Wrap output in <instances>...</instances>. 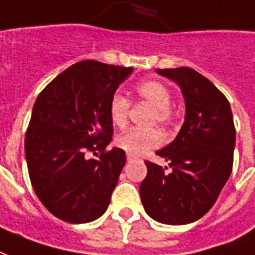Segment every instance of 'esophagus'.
<instances>
[{
  "label": "esophagus",
  "mask_w": 255,
  "mask_h": 255,
  "mask_svg": "<svg viewBox=\"0 0 255 255\" xmlns=\"http://www.w3.org/2000/svg\"><path fill=\"white\" fill-rule=\"evenodd\" d=\"M136 157H133V155H128V162H130V161H133Z\"/></svg>",
  "instance_id": "esophagus-1"
}]
</instances>
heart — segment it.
I'll list each match as a JSON object with an SVG mask.
<instances>
[{"mask_svg": "<svg viewBox=\"0 0 255 255\" xmlns=\"http://www.w3.org/2000/svg\"><path fill=\"white\" fill-rule=\"evenodd\" d=\"M134 93L138 100L144 101L154 108L152 121H157L159 124H166L172 118L171 101L172 94L169 89L162 82L155 79H148L141 83H138L134 89ZM130 110V103L122 94H115L111 98L110 103V119L114 126L122 128L128 122ZM162 143V136L158 130H140L131 129L119 134L115 138V144L118 148L125 151L128 155H143L151 148H155Z\"/></svg>", "mask_w": 255, "mask_h": 255, "instance_id": "1", "label": "heart"}]
</instances>
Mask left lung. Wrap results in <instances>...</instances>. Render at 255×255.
<instances>
[{
	"label": "left lung",
	"instance_id": "left-lung-1",
	"mask_svg": "<svg viewBox=\"0 0 255 255\" xmlns=\"http://www.w3.org/2000/svg\"><path fill=\"white\" fill-rule=\"evenodd\" d=\"M183 94L184 122L171 144L157 151L162 168L145 162L140 197L148 217L165 225H186L204 217L231 176L236 130L231 104L214 84L191 68L157 69Z\"/></svg>",
	"mask_w": 255,
	"mask_h": 255
}]
</instances>
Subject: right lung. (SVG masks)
Segmentation results:
<instances>
[{
  "mask_svg": "<svg viewBox=\"0 0 255 255\" xmlns=\"http://www.w3.org/2000/svg\"><path fill=\"white\" fill-rule=\"evenodd\" d=\"M133 68L82 61L58 75L37 97L26 137L29 176L38 200L57 218L87 224L108 208L126 162L114 147L110 103ZM98 150L100 157L89 158Z\"/></svg>",
  "mask_w": 255,
  "mask_h": 255,
  "instance_id": "add662e5",
  "label": "right lung"
}]
</instances>
